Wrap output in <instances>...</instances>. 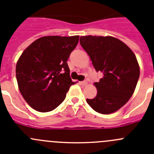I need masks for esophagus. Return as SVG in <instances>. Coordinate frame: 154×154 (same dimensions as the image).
Segmentation results:
<instances>
[{
	"label": "esophagus",
	"instance_id": "esophagus-1",
	"mask_svg": "<svg viewBox=\"0 0 154 154\" xmlns=\"http://www.w3.org/2000/svg\"><path fill=\"white\" fill-rule=\"evenodd\" d=\"M80 84H81L82 86H86L87 85H88V82H87L86 81H83V82H80Z\"/></svg>",
	"mask_w": 154,
	"mask_h": 154
}]
</instances>
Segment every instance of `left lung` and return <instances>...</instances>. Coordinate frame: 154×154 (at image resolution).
<instances>
[{
    "label": "left lung",
    "mask_w": 154,
    "mask_h": 154,
    "mask_svg": "<svg viewBox=\"0 0 154 154\" xmlns=\"http://www.w3.org/2000/svg\"><path fill=\"white\" fill-rule=\"evenodd\" d=\"M80 44L97 72L103 74L94 82L97 95L86 99L93 110L109 115L119 110L134 92L140 76L136 56L124 42L113 36H83Z\"/></svg>",
    "instance_id": "obj_1"
}]
</instances>
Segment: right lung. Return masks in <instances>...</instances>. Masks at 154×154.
Instances as JSON below:
<instances>
[{
    "instance_id": "obj_1",
    "label": "right lung",
    "mask_w": 154,
    "mask_h": 154,
    "mask_svg": "<svg viewBox=\"0 0 154 154\" xmlns=\"http://www.w3.org/2000/svg\"><path fill=\"white\" fill-rule=\"evenodd\" d=\"M79 36H46L31 43L16 65L18 88L28 105L39 112L54 110L72 85L67 60Z\"/></svg>"
}]
</instances>
